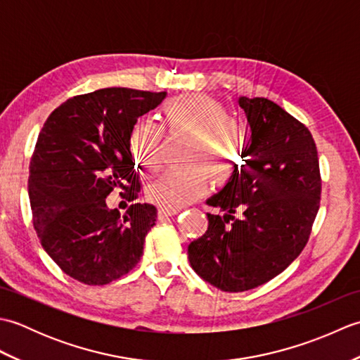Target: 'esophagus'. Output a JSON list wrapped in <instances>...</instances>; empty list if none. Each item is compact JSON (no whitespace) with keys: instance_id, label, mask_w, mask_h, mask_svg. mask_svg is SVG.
<instances>
[{"instance_id":"34e87169","label":"esophagus","mask_w":360,"mask_h":360,"mask_svg":"<svg viewBox=\"0 0 360 360\" xmlns=\"http://www.w3.org/2000/svg\"><path fill=\"white\" fill-rule=\"evenodd\" d=\"M179 209H170V207H160L158 210V215L159 217H173V215H178Z\"/></svg>"}]
</instances>
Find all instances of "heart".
Wrapping results in <instances>:
<instances>
[{"label": "heart", "mask_w": 360, "mask_h": 360, "mask_svg": "<svg viewBox=\"0 0 360 360\" xmlns=\"http://www.w3.org/2000/svg\"><path fill=\"white\" fill-rule=\"evenodd\" d=\"M164 122L172 134L190 137L184 151V162L153 181L147 198L158 205L178 209L202 196L209 186H224L232 181L248 153L246 128L229 117L224 105L207 96L176 97L164 108ZM164 133L160 127L141 120L129 133V151L141 173L151 176L160 167ZM233 160L231 161L230 159Z\"/></svg>", "instance_id": "b5f03b06"}]
</instances>
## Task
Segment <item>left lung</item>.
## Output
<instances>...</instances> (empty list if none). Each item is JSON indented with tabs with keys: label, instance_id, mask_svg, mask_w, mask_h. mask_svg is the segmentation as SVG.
Returning <instances> with one entry per match:
<instances>
[{
	"label": "left lung",
	"instance_id": "1",
	"mask_svg": "<svg viewBox=\"0 0 360 360\" xmlns=\"http://www.w3.org/2000/svg\"><path fill=\"white\" fill-rule=\"evenodd\" d=\"M238 103L252 131L248 159L207 200L224 215L207 213V231L188 246L193 271L226 292L264 285L300 255L322 193L309 129L264 97H240Z\"/></svg>",
	"mask_w": 360,
	"mask_h": 360
}]
</instances>
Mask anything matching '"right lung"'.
<instances>
[{
    "mask_svg": "<svg viewBox=\"0 0 360 360\" xmlns=\"http://www.w3.org/2000/svg\"><path fill=\"white\" fill-rule=\"evenodd\" d=\"M167 93L105 88L68 98L44 122L29 167L32 221L43 249L65 274L91 286L108 285L139 263L156 224L151 204L120 215L106 196L141 192L129 133Z\"/></svg>",
    "mask_w": 360,
    "mask_h": 360,
    "instance_id": "right-lung-1",
    "label": "right lung"
}]
</instances>
